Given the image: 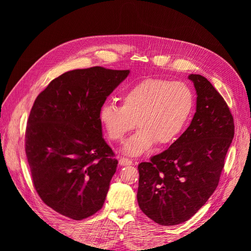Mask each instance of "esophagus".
Wrapping results in <instances>:
<instances>
[{"instance_id": "esophagus-1", "label": "esophagus", "mask_w": 251, "mask_h": 251, "mask_svg": "<svg viewBox=\"0 0 251 251\" xmlns=\"http://www.w3.org/2000/svg\"><path fill=\"white\" fill-rule=\"evenodd\" d=\"M119 164L123 165V166H126V165H132L133 164V161L131 160V159L128 158H125V157H121L119 159Z\"/></svg>"}]
</instances>
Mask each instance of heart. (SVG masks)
<instances>
[{
  "instance_id": "obj_1",
  "label": "heart",
  "mask_w": 251,
  "mask_h": 251,
  "mask_svg": "<svg viewBox=\"0 0 251 251\" xmlns=\"http://www.w3.org/2000/svg\"><path fill=\"white\" fill-rule=\"evenodd\" d=\"M194 105V92L186 83L148 78L125 91L121 105L104 102L100 120L114 142L123 140L137 121L139 130L125 146L126 154L137 156L156 142L165 147L176 140L191 118Z\"/></svg>"
}]
</instances>
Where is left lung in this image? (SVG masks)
<instances>
[{"label":"left lung","mask_w":251,"mask_h":251,"mask_svg":"<svg viewBox=\"0 0 251 251\" xmlns=\"http://www.w3.org/2000/svg\"><path fill=\"white\" fill-rule=\"evenodd\" d=\"M188 78L198 95L191 125L168 150L138 165L139 207L160 225L183 223L206 203L234 135L232 114L221 94L202 75Z\"/></svg>","instance_id":"obj_1"}]
</instances>
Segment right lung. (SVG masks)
I'll use <instances>...</instances> for the list:
<instances>
[{
    "label": "right lung",
    "mask_w": 251,
    "mask_h": 251,
    "mask_svg": "<svg viewBox=\"0 0 251 251\" xmlns=\"http://www.w3.org/2000/svg\"><path fill=\"white\" fill-rule=\"evenodd\" d=\"M128 73L102 67L72 70L36 97L25 151L36 193L60 215L82 220L102 207L118 161L102 138L100 110Z\"/></svg>",
    "instance_id": "1"
}]
</instances>
